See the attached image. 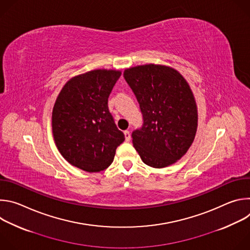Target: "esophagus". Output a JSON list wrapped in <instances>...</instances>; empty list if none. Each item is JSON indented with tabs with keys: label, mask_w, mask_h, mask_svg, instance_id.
Instances as JSON below:
<instances>
[{
	"label": "esophagus",
	"mask_w": 250,
	"mask_h": 250,
	"mask_svg": "<svg viewBox=\"0 0 250 250\" xmlns=\"http://www.w3.org/2000/svg\"><path fill=\"white\" fill-rule=\"evenodd\" d=\"M125 140L126 141H129L130 140V132L129 130H125Z\"/></svg>",
	"instance_id": "34e87169"
}]
</instances>
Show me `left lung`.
<instances>
[{
  "mask_svg": "<svg viewBox=\"0 0 250 250\" xmlns=\"http://www.w3.org/2000/svg\"><path fill=\"white\" fill-rule=\"evenodd\" d=\"M124 77L134 93L144 118L132 144L141 160L164 168L179 160L192 146L198 126L193 92L174 68L146 64L125 70Z\"/></svg>",
  "mask_w": 250,
  "mask_h": 250,
  "instance_id": "obj_1",
  "label": "left lung"
}]
</instances>
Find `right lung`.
I'll list each match as a JSON object with an SVG mask.
<instances>
[{
    "label": "right lung",
    "mask_w": 250,
    "mask_h": 250,
    "mask_svg": "<svg viewBox=\"0 0 250 250\" xmlns=\"http://www.w3.org/2000/svg\"><path fill=\"white\" fill-rule=\"evenodd\" d=\"M121 71L98 69L71 78L60 91L52 111V132L61 155L93 173L108 168L125 134L113 119L109 96Z\"/></svg>",
    "instance_id": "add662e5"
}]
</instances>
